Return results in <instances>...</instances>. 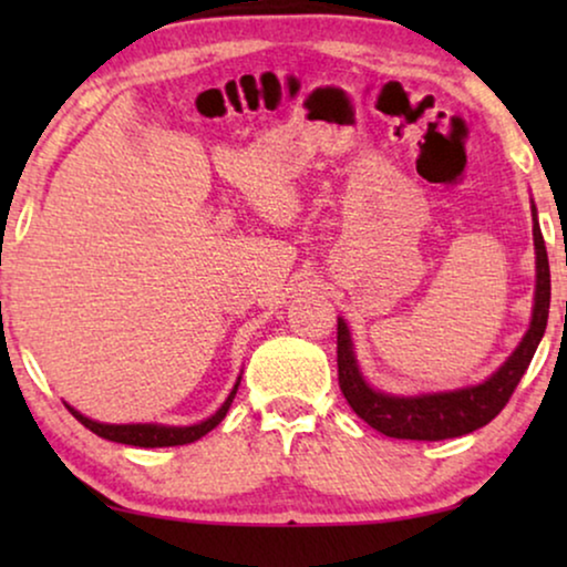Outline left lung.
Segmentation results:
<instances>
[{
    "label": "left lung",
    "mask_w": 567,
    "mask_h": 567,
    "mask_svg": "<svg viewBox=\"0 0 567 567\" xmlns=\"http://www.w3.org/2000/svg\"><path fill=\"white\" fill-rule=\"evenodd\" d=\"M532 219L534 250H537V291H534L529 330H526L522 343L516 346V351L508 355L506 363L498 371H493L483 384L464 386V390L454 392L415 394V398L379 392L363 379L359 363H355L351 332H348L346 320L338 317V384L346 394L348 405L353 408V413L361 421H367L371 429L390 439L441 441L483 429L506 408L516 384L522 382L524 371L529 369L549 317V260L534 204Z\"/></svg>",
    "instance_id": "8db88e82"
}]
</instances>
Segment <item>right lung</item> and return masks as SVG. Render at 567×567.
<instances>
[{
  "label": "right lung",
  "mask_w": 567,
  "mask_h": 567,
  "mask_svg": "<svg viewBox=\"0 0 567 567\" xmlns=\"http://www.w3.org/2000/svg\"><path fill=\"white\" fill-rule=\"evenodd\" d=\"M237 386L229 392V398L224 400V405L216 410L212 417H206V421L200 423H193V425H157V423H126V425H113V423H97L92 421V417L82 415L80 410H74L72 405L69 408V413H72L76 421H80L84 429H90L92 433H97L100 439H107V441H115V444H128V446H144V449H157V446H183V444H193V441H198L200 436H206L208 431L216 429L224 421V415H227V410L231 405V400H235L237 394Z\"/></svg>",
  "instance_id": "1"
}]
</instances>
